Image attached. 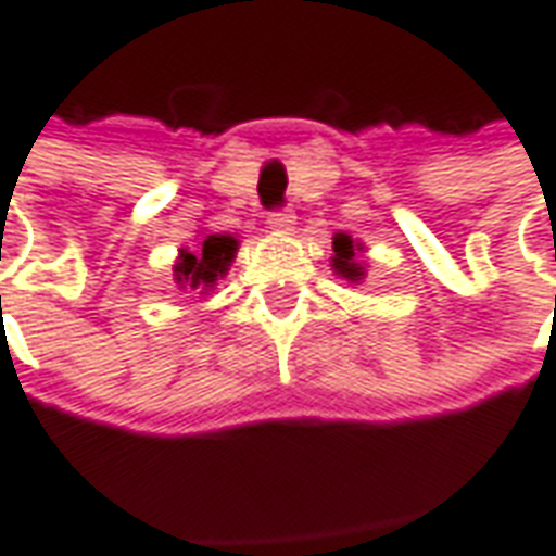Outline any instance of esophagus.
<instances>
[{"mask_svg":"<svg viewBox=\"0 0 556 556\" xmlns=\"http://www.w3.org/2000/svg\"><path fill=\"white\" fill-rule=\"evenodd\" d=\"M293 226H296L293 211H271V214H266V229H271V232H290Z\"/></svg>","mask_w":556,"mask_h":556,"instance_id":"34e87169","label":"esophagus"}]
</instances>
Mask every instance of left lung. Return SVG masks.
<instances>
[{"mask_svg": "<svg viewBox=\"0 0 556 556\" xmlns=\"http://www.w3.org/2000/svg\"><path fill=\"white\" fill-rule=\"evenodd\" d=\"M364 241H355L352 235L337 232L333 235V256H330V266L337 271L339 278H345V281H352V285H361L364 281Z\"/></svg>", "mask_w": 556, "mask_h": 556, "instance_id": "left-lung-1", "label": "left lung"}]
</instances>
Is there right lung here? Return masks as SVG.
<instances>
[{
  "instance_id": "right-lung-1",
  "label": "right lung",
  "mask_w": 556,
  "mask_h": 556,
  "mask_svg": "<svg viewBox=\"0 0 556 556\" xmlns=\"http://www.w3.org/2000/svg\"><path fill=\"white\" fill-rule=\"evenodd\" d=\"M238 253V238L235 235H201L195 248H180L177 263H174V285L199 296H211L219 278L232 266Z\"/></svg>"
}]
</instances>
